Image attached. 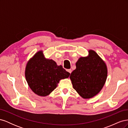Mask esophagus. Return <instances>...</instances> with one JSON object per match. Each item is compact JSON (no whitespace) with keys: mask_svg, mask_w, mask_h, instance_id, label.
Masks as SVG:
<instances>
[{"mask_svg":"<svg viewBox=\"0 0 128 128\" xmlns=\"http://www.w3.org/2000/svg\"><path fill=\"white\" fill-rule=\"evenodd\" d=\"M67 71L68 72H69L70 73V74H71V72H72V69H67Z\"/></svg>","mask_w":128,"mask_h":128,"instance_id":"34e87169","label":"esophagus"}]
</instances>
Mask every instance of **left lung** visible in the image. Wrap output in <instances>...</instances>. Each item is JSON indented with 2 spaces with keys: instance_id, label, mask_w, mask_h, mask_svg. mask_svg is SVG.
I'll list each match as a JSON object with an SVG mask.
<instances>
[{
  "instance_id": "obj_1",
  "label": "left lung",
  "mask_w": 128,
  "mask_h": 128,
  "mask_svg": "<svg viewBox=\"0 0 128 128\" xmlns=\"http://www.w3.org/2000/svg\"><path fill=\"white\" fill-rule=\"evenodd\" d=\"M87 57H81L76 68L70 74L73 88L84 99L93 97L102 90L106 80V64L94 51H89Z\"/></svg>"
}]
</instances>
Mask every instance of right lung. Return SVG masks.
Masks as SVG:
<instances>
[{"label": "right lung", "instance_id": "obj_1", "mask_svg": "<svg viewBox=\"0 0 128 128\" xmlns=\"http://www.w3.org/2000/svg\"><path fill=\"white\" fill-rule=\"evenodd\" d=\"M25 74L32 91L44 96L54 90L60 80L68 78L70 73L53 60L46 59L42 51H40L28 61Z\"/></svg>", "mask_w": 128, "mask_h": 128}]
</instances>
